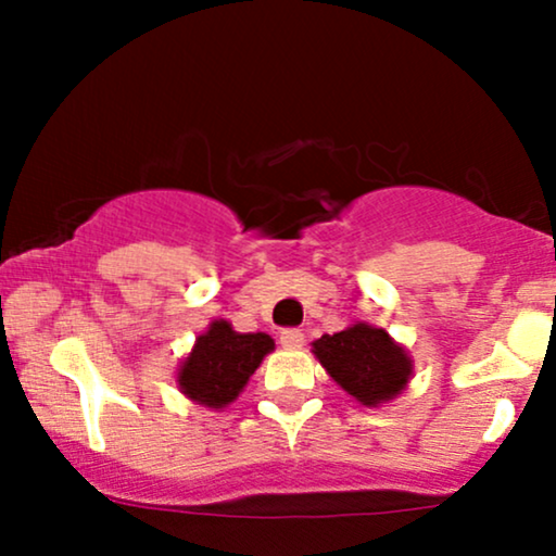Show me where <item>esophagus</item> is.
<instances>
[{"mask_svg":"<svg viewBox=\"0 0 556 556\" xmlns=\"http://www.w3.org/2000/svg\"><path fill=\"white\" fill-rule=\"evenodd\" d=\"M279 342H282V348H300L303 344V331L300 329H282L279 331Z\"/></svg>","mask_w":556,"mask_h":556,"instance_id":"obj_1","label":"esophagus"}]
</instances>
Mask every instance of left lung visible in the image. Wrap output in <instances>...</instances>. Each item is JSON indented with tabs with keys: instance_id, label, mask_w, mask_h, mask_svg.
Returning a JSON list of instances; mask_svg holds the SVG:
<instances>
[{
	"instance_id": "left-lung-1",
	"label": "left lung",
	"mask_w": 556,
	"mask_h": 556,
	"mask_svg": "<svg viewBox=\"0 0 556 556\" xmlns=\"http://www.w3.org/2000/svg\"><path fill=\"white\" fill-rule=\"evenodd\" d=\"M314 353L331 379L363 405L397 397L410 379V358L405 350L389 340L384 329L368 324L324 334L314 342Z\"/></svg>"
}]
</instances>
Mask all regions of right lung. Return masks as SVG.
Instances as JSON below:
<instances>
[{
	"label": "right lung",
	"mask_w": 556,
	"mask_h": 556,
	"mask_svg": "<svg viewBox=\"0 0 556 556\" xmlns=\"http://www.w3.org/2000/svg\"><path fill=\"white\" fill-rule=\"evenodd\" d=\"M274 340L264 331L240 334L227 321H214L206 334L195 340L193 353L177 374L180 389L198 405L225 407L242 392Z\"/></svg>",
	"instance_id": "right-lung-1"
}]
</instances>
